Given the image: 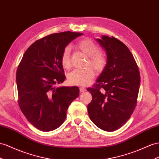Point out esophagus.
I'll use <instances>...</instances> for the list:
<instances>
[{
  "instance_id": "34e87169",
  "label": "esophagus",
  "mask_w": 159,
  "mask_h": 159,
  "mask_svg": "<svg viewBox=\"0 0 159 159\" xmlns=\"http://www.w3.org/2000/svg\"><path fill=\"white\" fill-rule=\"evenodd\" d=\"M85 91H86V89H85L84 88H83V87H80V93H83V92H84Z\"/></svg>"
}]
</instances>
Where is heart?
<instances>
[{
	"mask_svg": "<svg viewBox=\"0 0 159 159\" xmlns=\"http://www.w3.org/2000/svg\"><path fill=\"white\" fill-rule=\"evenodd\" d=\"M77 50L83 52L89 57L88 65L95 69L97 72L103 70L107 64V60L102 52H99L98 46L89 39H84L79 41L75 46ZM70 50L69 48H66L61 56V63L64 68L70 67ZM95 77V72L91 68L84 70L76 69L68 75V81L71 84L77 86H86L91 83Z\"/></svg>",
	"mask_w": 159,
	"mask_h": 159,
	"instance_id": "heart-1",
	"label": "heart"
}]
</instances>
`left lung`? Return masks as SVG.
<instances>
[{"instance_id": "left-lung-1", "label": "left lung", "mask_w": 159, "mask_h": 159, "mask_svg": "<svg viewBox=\"0 0 159 159\" xmlns=\"http://www.w3.org/2000/svg\"><path fill=\"white\" fill-rule=\"evenodd\" d=\"M107 55V64L97 84L87 91L92 95L87 110L91 120L107 132L119 129L136 107L140 84L137 64L128 47L106 35L96 39Z\"/></svg>"}]
</instances>
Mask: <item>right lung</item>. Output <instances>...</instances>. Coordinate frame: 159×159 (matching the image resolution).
<instances>
[{
	"label": "right lung",
	"instance_id": "add662e5",
	"mask_svg": "<svg viewBox=\"0 0 159 159\" xmlns=\"http://www.w3.org/2000/svg\"><path fill=\"white\" fill-rule=\"evenodd\" d=\"M83 34H53L32 43L24 53L16 75L19 105L27 120L43 132L63 124L68 106L79 96L76 86L56 87L66 76L61 63L63 50Z\"/></svg>",
	"mask_w": 159,
	"mask_h": 159
}]
</instances>
